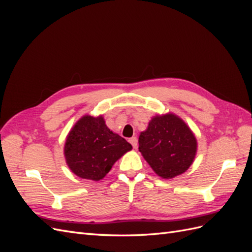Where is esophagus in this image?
Instances as JSON below:
<instances>
[{"instance_id":"1","label":"esophagus","mask_w":252,"mask_h":252,"mask_svg":"<svg viewBox=\"0 0 252 252\" xmlns=\"http://www.w3.org/2000/svg\"><path fill=\"white\" fill-rule=\"evenodd\" d=\"M129 142H130V144L132 145L133 148H136L138 147V139L135 138V136H132V138L129 139Z\"/></svg>"}]
</instances>
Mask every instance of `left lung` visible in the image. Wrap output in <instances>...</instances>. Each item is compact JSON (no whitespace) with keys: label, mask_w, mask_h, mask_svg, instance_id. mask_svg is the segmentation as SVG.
I'll use <instances>...</instances> for the list:
<instances>
[{"label":"left lung","mask_w":252,"mask_h":252,"mask_svg":"<svg viewBox=\"0 0 252 252\" xmlns=\"http://www.w3.org/2000/svg\"><path fill=\"white\" fill-rule=\"evenodd\" d=\"M196 139L184 121L173 113L156 116L139 138V150L163 179L184 173L194 161Z\"/></svg>","instance_id":"8db88e82"}]
</instances>
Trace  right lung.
<instances>
[{
	"instance_id": "obj_1",
	"label": "right lung",
	"mask_w": 252,
	"mask_h": 252,
	"mask_svg": "<svg viewBox=\"0 0 252 252\" xmlns=\"http://www.w3.org/2000/svg\"><path fill=\"white\" fill-rule=\"evenodd\" d=\"M132 146L106 126L104 118L82 117L67 135L64 156L70 170L81 179L100 181Z\"/></svg>"
}]
</instances>
